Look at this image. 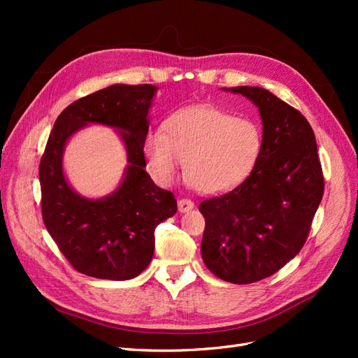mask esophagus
<instances>
[{"mask_svg": "<svg viewBox=\"0 0 358 358\" xmlns=\"http://www.w3.org/2000/svg\"><path fill=\"white\" fill-rule=\"evenodd\" d=\"M178 206H179V212H180V213H185V212L192 210L194 203H192L191 200H188V199H180V200L178 201Z\"/></svg>", "mask_w": 358, "mask_h": 358, "instance_id": "esophagus-1", "label": "esophagus"}]
</instances>
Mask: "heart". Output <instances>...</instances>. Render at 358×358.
I'll return each instance as SVG.
<instances>
[{"mask_svg":"<svg viewBox=\"0 0 358 358\" xmlns=\"http://www.w3.org/2000/svg\"><path fill=\"white\" fill-rule=\"evenodd\" d=\"M263 152V133L248 119L216 109L192 106L173 113L164 133L145 138V155L155 178L169 183L187 162V180L203 194H218L251 175Z\"/></svg>","mask_w":358,"mask_h":358,"instance_id":"heart-1","label":"heart"}]
</instances>
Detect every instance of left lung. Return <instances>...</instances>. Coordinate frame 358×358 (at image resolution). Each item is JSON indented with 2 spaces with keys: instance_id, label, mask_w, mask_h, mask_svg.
I'll use <instances>...</instances> for the list:
<instances>
[{
  "instance_id": "left-lung-1",
  "label": "left lung",
  "mask_w": 358,
  "mask_h": 358,
  "mask_svg": "<svg viewBox=\"0 0 358 358\" xmlns=\"http://www.w3.org/2000/svg\"><path fill=\"white\" fill-rule=\"evenodd\" d=\"M224 91L242 94L258 107L263 152L241 185L201 201V257L215 276L242 285L272 276L300 252L324 178L315 134L299 110L257 86Z\"/></svg>"
}]
</instances>
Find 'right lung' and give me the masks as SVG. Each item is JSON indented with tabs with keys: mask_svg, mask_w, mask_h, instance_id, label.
I'll use <instances>...</instances> for the list:
<instances>
[{
	"mask_svg": "<svg viewBox=\"0 0 358 358\" xmlns=\"http://www.w3.org/2000/svg\"><path fill=\"white\" fill-rule=\"evenodd\" d=\"M157 90L107 86L64 109L49 136L38 173L43 221L69 263L86 276L128 280L142 273L154 255L157 225L178 210L175 196L145 170L148 113ZM91 123L118 129L129 162L120 187L101 199L76 193L62 167L66 142Z\"/></svg>",
	"mask_w": 358,
	"mask_h": 358,
	"instance_id": "right-lung-1",
	"label": "right lung"
}]
</instances>
